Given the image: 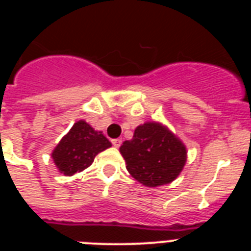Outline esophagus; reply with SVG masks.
Instances as JSON below:
<instances>
[{
	"mask_svg": "<svg viewBox=\"0 0 251 251\" xmlns=\"http://www.w3.org/2000/svg\"><path fill=\"white\" fill-rule=\"evenodd\" d=\"M112 145L114 146V147L118 148L119 146L122 145V139L121 138H115V139H112Z\"/></svg>",
	"mask_w": 251,
	"mask_h": 251,
	"instance_id": "esophagus-1",
	"label": "esophagus"
}]
</instances>
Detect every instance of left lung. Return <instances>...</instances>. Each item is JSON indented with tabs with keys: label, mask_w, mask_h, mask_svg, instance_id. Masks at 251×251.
<instances>
[{
	"label": "left lung",
	"mask_w": 251,
	"mask_h": 251,
	"mask_svg": "<svg viewBox=\"0 0 251 251\" xmlns=\"http://www.w3.org/2000/svg\"><path fill=\"white\" fill-rule=\"evenodd\" d=\"M133 178L147 187L167 185L177 178L187 158L185 145L157 122L138 126L130 141L119 148Z\"/></svg>",
	"instance_id": "8db88e82"
}]
</instances>
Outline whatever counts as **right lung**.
<instances>
[{
    "label": "right lung",
    "mask_w": 251,
    "mask_h": 251,
    "mask_svg": "<svg viewBox=\"0 0 251 251\" xmlns=\"http://www.w3.org/2000/svg\"><path fill=\"white\" fill-rule=\"evenodd\" d=\"M112 146L101 132L95 130L85 121H79L61 138L51 157L57 170L65 176L89 167L99 152Z\"/></svg>",
    "instance_id": "obj_1"
}]
</instances>
